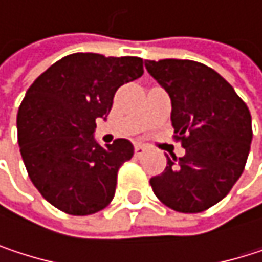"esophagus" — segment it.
<instances>
[{"instance_id": "esophagus-1", "label": "esophagus", "mask_w": 262, "mask_h": 262, "mask_svg": "<svg viewBox=\"0 0 262 262\" xmlns=\"http://www.w3.org/2000/svg\"><path fill=\"white\" fill-rule=\"evenodd\" d=\"M144 151H145V148H144L141 144H136V145H135V155H136V156H141Z\"/></svg>"}]
</instances>
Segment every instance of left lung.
Listing matches in <instances>:
<instances>
[{"label": "left lung", "mask_w": 262, "mask_h": 262, "mask_svg": "<svg viewBox=\"0 0 262 262\" xmlns=\"http://www.w3.org/2000/svg\"><path fill=\"white\" fill-rule=\"evenodd\" d=\"M147 71L171 98L174 141L185 156L170 159L150 179L168 208L197 214L228 195L243 174L252 142V117L234 88L212 68L179 59L145 60Z\"/></svg>", "instance_id": "1"}]
</instances>
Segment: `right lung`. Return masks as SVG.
I'll return each instance as SVG.
<instances>
[{
  "label": "right lung",
  "mask_w": 262,
  "mask_h": 262,
  "mask_svg": "<svg viewBox=\"0 0 262 262\" xmlns=\"http://www.w3.org/2000/svg\"><path fill=\"white\" fill-rule=\"evenodd\" d=\"M142 59L74 53L62 57L27 89L18 111V142L33 185L71 215L104 209L115 195L120 167L133 145L115 139L101 147L92 136L120 86L142 76Z\"/></svg>",
  "instance_id": "1"
}]
</instances>
